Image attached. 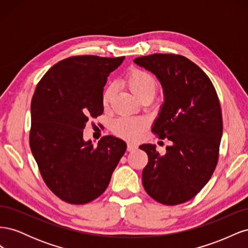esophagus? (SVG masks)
<instances>
[{"instance_id":"34e87169","label":"esophagus","mask_w":248,"mask_h":248,"mask_svg":"<svg viewBox=\"0 0 248 248\" xmlns=\"http://www.w3.org/2000/svg\"><path fill=\"white\" fill-rule=\"evenodd\" d=\"M138 148V146L137 145H134V144H130V142H128V144H127V151H134V150H136Z\"/></svg>"}]
</instances>
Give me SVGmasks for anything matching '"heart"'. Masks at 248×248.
I'll list each match as a JSON object with an SVG mask.
<instances>
[{"mask_svg":"<svg viewBox=\"0 0 248 248\" xmlns=\"http://www.w3.org/2000/svg\"><path fill=\"white\" fill-rule=\"evenodd\" d=\"M124 84L140 100H144L146 98L152 99L159 88L158 79L154 74L141 68H132L126 74ZM114 95V86L108 85L104 88L101 95V102L104 108H108ZM147 127L148 122L144 118L122 117L115 120V122L112 123V131L116 136L122 139L138 140Z\"/></svg>","mask_w":248,"mask_h":248,"instance_id":"1","label":"heart"}]
</instances>
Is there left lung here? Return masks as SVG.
I'll return each mask as SVG.
<instances>
[{
  "instance_id": "obj_1",
  "label": "left lung",
  "mask_w": 248,
  "mask_h": 248,
  "mask_svg": "<svg viewBox=\"0 0 248 248\" xmlns=\"http://www.w3.org/2000/svg\"><path fill=\"white\" fill-rule=\"evenodd\" d=\"M161 82L164 103L152 132L171 145L160 154L144 144L148 155L142 185L150 197L174 206L191 200L213 175L218 162L222 115L211 79L189 59L153 54L134 59Z\"/></svg>"
}]
</instances>
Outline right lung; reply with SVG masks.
<instances>
[{"label":"right lung","mask_w":248,"mask_h":248,"mask_svg":"<svg viewBox=\"0 0 248 248\" xmlns=\"http://www.w3.org/2000/svg\"><path fill=\"white\" fill-rule=\"evenodd\" d=\"M123 60L69 57L52 66L35 89L30 148L46 186L69 204L101 196L126 151L125 141L112 136L97 146L82 139L89 119L102 115L103 88Z\"/></svg>","instance_id":"1"}]
</instances>
